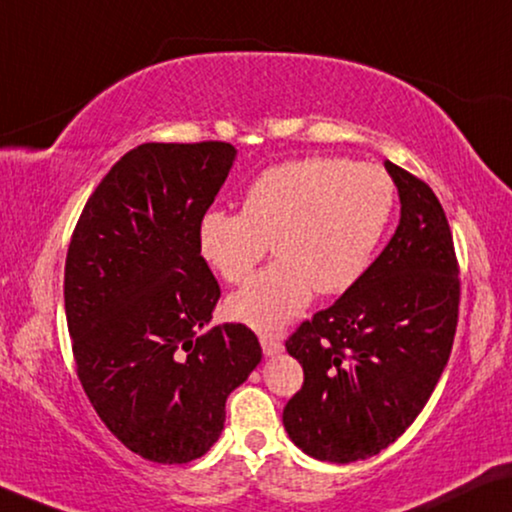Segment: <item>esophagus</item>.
I'll use <instances>...</instances> for the list:
<instances>
[{
    "label": "esophagus",
    "mask_w": 512,
    "mask_h": 512,
    "mask_svg": "<svg viewBox=\"0 0 512 512\" xmlns=\"http://www.w3.org/2000/svg\"><path fill=\"white\" fill-rule=\"evenodd\" d=\"M261 345H263V352H265L267 357L279 355V352L283 350V343L279 341V338H274V336H270V334H263V336H261Z\"/></svg>",
    "instance_id": "34e87169"
}]
</instances>
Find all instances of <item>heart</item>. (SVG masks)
I'll list each match as a JSON object with an SVG mask.
<instances>
[{"mask_svg":"<svg viewBox=\"0 0 512 512\" xmlns=\"http://www.w3.org/2000/svg\"><path fill=\"white\" fill-rule=\"evenodd\" d=\"M396 187L377 164L306 157L263 171L242 212L208 210L199 249L229 283H245L270 249L279 256L231 297V313L277 332L318 295H341L361 279L387 231Z\"/></svg>","mask_w":512,"mask_h":512,"instance_id":"b5f03b06","label":"heart"}]
</instances>
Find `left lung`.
I'll return each instance as SVG.
<instances>
[{"label": "left lung", "instance_id": "8db88e82", "mask_svg": "<svg viewBox=\"0 0 512 512\" xmlns=\"http://www.w3.org/2000/svg\"><path fill=\"white\" fill-rule=\"evenodd\" d=\"M384 167L400 196L396 233L355 286L286 341L304 384L283 426L311 458L338 465L377 455L412 426L458 327L460 267L442 203L410 171Z\"/></svg>", "mask_w": 512, "mask_h": 512}]
</instances>
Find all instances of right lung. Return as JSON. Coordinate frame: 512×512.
<instances>
[{
    "label": "right lung",
    "mask_w": 512,
    "mask_h": 512,
    "mask_svg": "<svg viewBox=\"0 0 512 512\" xmlns=\"http://www.w3.org/2000/svg\"><path fill=\"white\" fill-rule=\"evenodd\" d=\"M233 160L226 141L132 148L70 238L64 300L77 377L109 432L160 465L210 451L226 398L263 357L242 322L199 334L222 295L199 224Z\"/></svg>",
    "instance_id": "obj_1"
}]
</instances>
